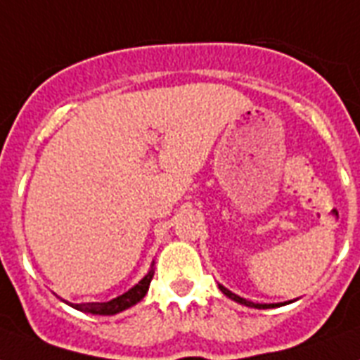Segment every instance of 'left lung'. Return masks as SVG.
Returning a JSON list of instances; mask_svg holds the SVG:
<instances>
[{
	"label": "left lung",
	"instance_id": "obj_1",
	"mask_svg": "<svg viewBox=\"0 0 360 360\" xmlns=\"http://www.w3.org/2000/svg\"><path fill=\"white\" fill-rule=\"evenodd\" d=\"M219 291L225 295V297H229L231 300H235V302H238V304L242 306H248V308H257V310H266V308H276V306H281L280 304H259V302H252V300H246V299H242V297H238V295H235L233 291H229L227 287H224L221 283H219ZM285 304V302H283Z\"/></svg>",
	"mask_w": 360,
	"mask_h": 360
}]
</instances>
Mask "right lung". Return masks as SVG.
I'll use <instances>...</instances> for the list:
<instances>
[{
  "instance_id": "add662e5",
  "label": "right lung",
  "mask_w": 360,
  "mask_h": 360,
  "mask_svg": "<svg viewBox=\"0 0 360 360\" xmlns=\"http://www.w3.org/2000/svg\"><path fill=\"white\" fill-rule=\"evenodd\" d=\"M154 278V263L150 266L148 274L144 276L139 283L131 287L129 291H125L124 295H120L116 299L108 300V302H86V304H69L73 306L75 310L86 311V314H94V316H116L120 311L127 310L131 306H135L136 302H141L146 293H148L150 281ZM65 302V300H63Z\"/></svg>"
}]
</instances>
